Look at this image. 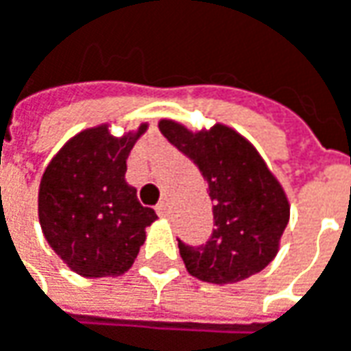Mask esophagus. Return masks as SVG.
Here are the masks:
<instances>
[{"mask_svg":"<svg viewBox=\"0 0 351 351\" xmlns=\"http://www.w3.org/2000/svg\"><path fill=\"white\" fill-rule=\"evenodd\" d=\"M155 210H157V214H159L160 218H165V216H169V214H171V206H169V202H167V200H162L160 204H157V208H155Z\"/></svg>","mask_w":351,"mask_h":351,"instance_id":"esophagus-1","label":"esophagus"}]
</instances>
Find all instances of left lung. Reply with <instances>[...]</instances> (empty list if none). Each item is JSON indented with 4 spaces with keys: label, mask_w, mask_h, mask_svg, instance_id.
<instances>
[{
    "label": "left lung",
    "mask_w": 351,
    "mask_h": 351,
    "mask_svg": "<svg viewBox=\"0 0 351 351\" xmlns=\"http://www.w3.org/2000/svg\"><path fill=\"white\" fill-rule=\"evenodd\" d=\"M159 130L200 169L214 202L216 230L206 245L178 241L186 271L212 285H232L263 271L279 252L291 216L287 192L263 157L223 123L192 131L160 119Z\"/></svg>",
    "instance_id": "obj_1"
}]
</instances>
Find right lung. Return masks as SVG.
I'll return each instance as SVG.
<instances>
[{"instance_id": "1", "label": "right lung", "mask_w": 351, "mask_h": 351, "mask_svg": "<svg viewBox=\"0 0 351 351\" xmlns=\"http://www.w3.org/2000/svg\"><path fill=\"white\" fill-rule=\"evenodd\" d=\"M149 123L121 137L110 123L80 131L45 169L38 186L43 236L66 265L88 279L130 271L157 220L125 182L128 157Z\"/></svg>"}]
</instances>
